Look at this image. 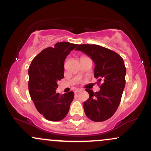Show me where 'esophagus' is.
I'll return each instance as SVG.
<instances>
[{
	"instance_id": "1",
	"label": "esophagus",
	"mask_w": 151,
	"mask_h": 151,
	"mask_svg": "<svg viewBox=\"0 0 151 151\" xmlns=\"http://www.w3.org/2000/svg\"><path fill=\"white\" fill-rule=\"evenodd\" d=\"M81 91V89H78V88H77V89H76L75 90V93H78V92H80Z\"/></svg>"
}]
</instances>
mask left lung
<instances>
[{
  "label": "left lung",
  "mask_w": 151,
  "mask_h": 151,
  "mask_svg": "<svg viewBox=\"0 0 151 151\" xmlns=\"http://www.w3.org/2000/svg\"><path fill=\"white\" fill-rule=\"evenodd\" d=\"M76 50L86 54L95 63L94 77L100 91L86 89L89 98L83 103L85 114L92 121L103 122L113 116L125 86L126 68L122 58L112 50L96 45H80Z\"/></svg>",
  "instance_id": "left-lung-1"
}]
</instances>
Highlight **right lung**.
Here are the masks:
<instances>
[{
	"label": "right lung",
	"mask_w": 151,
	"mask_h": 151,
	"mask_svg": "<svg viewBox=\"0 0 151 151\" xmlns=\"http://www.w3.org/2000/svg\"><path fill=\"white\" fill-rule=\"evenodd\" d=\"M78 45L56 43L34 58L29 68V91L37 111L50 121H60L68 113L74 93H56L58 81L64 78V61Z\"/></svg>",
	"instance_id": "add662e5"
}]
</instances>
